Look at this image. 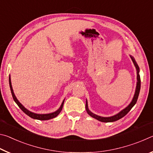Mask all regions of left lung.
Segmentation results:
<instances>
[{"label": "left lung", "mask_w": 153, "mask_h": 153, "mask_svg": "<svg viewBox=\"0 0 153 153\" xmlns=\"http://www.w3.org/2000/svg\"><path fill=\"white\" fill-rule=\"evenodd\" d=\"M131 59H132V61L134 64V65L136 66V68L137 70V80H138V82H137L136 92H135V94H134V97L132 101L131 102L130 104H129L128 107H127L126 108H124L123 111H121L120 113H119L118 114H117V115L112 116V117H100V116H98L97 115H95V114L92 113V112H90V111L88 110V103H87V100H86V109L87 113H88V115L91 116V117L95 118L96 120H97L98 121H102V122H106V123L113 122V121H115L120 120L121 118H122L124 117V116L126 115L129 111L131 109V108H132L135 105V104L137 102V100H138L140 90V84L141 83H140V75H139V71H140L139 67L132 56H131Z\"/></svg>", "instance_id": "left-lung-1"}]
</instances>
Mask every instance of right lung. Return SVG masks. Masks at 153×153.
Returning a JSON list of instances; mask_svg holds the SVG:
<instances>
[{
	"label": "right lung",
	"mask_w": 153,
	"mask_h": 153,
	"mask_svg": "<svg viewBox=\"0 0 153 153\" xmlns=\"http://www.w3.org/2000/svg\"><path fill=\"white\" fill-rule=\"evenodd\" d=\"M9 85H10V88H11V94H12V97L13 98L14 101L16 102V104L19 106V107L22 109L24 112L27 115L29 116L31 118H33V119H35V120H51V119H53V118H55L56 117V116H57L60 112L62 110V108H63V103L64 101L62 103V105L61 106V107L59 108V109L55 111V112L54 113H49V114H36V113H33L32 112H31V111H28L27 109H26L24 106H23L21 103L18 101V100L17 99V98L15 97V96L14 94V92H13V90L12 88V86H11V78H10L9 77Z\"/></svg>",
	"instance_id": "obj_1"
}]
</instances>
